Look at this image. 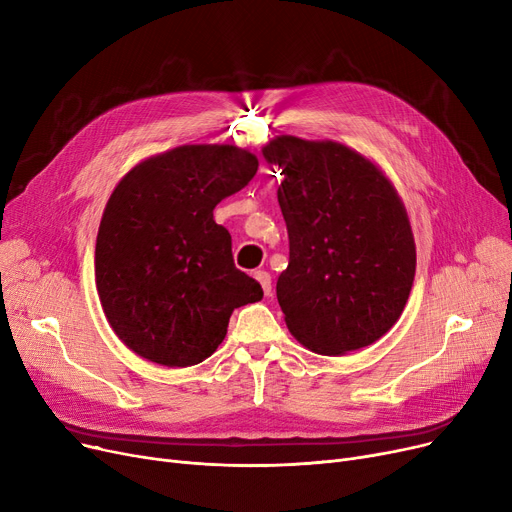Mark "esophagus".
<instances>
[{
  "mask_svg": "<svg viewBox=\"0 0 512 512\" xmlns=\"http://www.w3.org/2000/svg\"><path fill=\"white\" fill-rule=\"evenodd\" d=\"M255 278L259 280V284H261V288L265 292V297H270V294H272V276L267 274V272H263V270H259V272H255Z\"/></svg>",
  "mask_w": 512,
  "mask_h": 512,
  "instance_id": "esophagus-1",
  "label": "esophagus"
}]
</instances>
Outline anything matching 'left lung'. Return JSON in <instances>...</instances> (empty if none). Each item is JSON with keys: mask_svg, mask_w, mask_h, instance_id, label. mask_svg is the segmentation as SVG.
Masks as SVG:
<instances>
[{"mask_svg": "<svg viewBox=\"0 0 512 512\" xmlns=\"http://www.w3.org/2000/svg\"><path fill=\"white\" fill-rule=\"evenodd\" d=\"M263 155L284 176L278 203L290 259L276 294L290 334L319 355L382 338L407 305L417 261L394 186L334 141L278 137Z\"/></svg>", "mask_w": 512, "mask_h": 512, "instance_id": "left-lung-1", "label": "left lung"}]
</instances>
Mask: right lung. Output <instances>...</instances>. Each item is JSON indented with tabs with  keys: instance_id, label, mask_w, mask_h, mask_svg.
I'll use <instances>...</instances> for the list:
<instances>
[{
	"instance_id": "obj_1",
	"label": "right lung",
	"mask_w": 512,
	"mask_h": 512,
	"mask_svg": "<svg viewBox=\"0 0 512 512\" xmlns=\"http://www.w3.org/2000/svg\"><path fill=\"white\" fill-rule=\"evenodd\" d=\"M259 161L232 145H184L134 166L103 211L95 282L118 338L147 361L188 367L224 340L236 307L263 299L213 209Z\"/></svg>"
}]
</instances>
